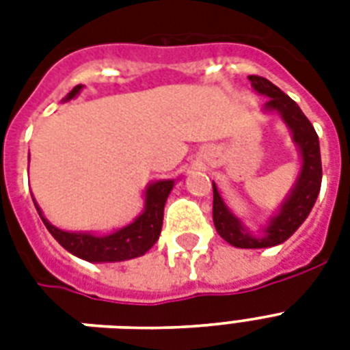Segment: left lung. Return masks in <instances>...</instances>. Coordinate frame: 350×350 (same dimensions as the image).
I'll return each instance as SVG.
<instances>
[{
	"instance_id": "1",
	"label": "left lung",
	"mask_w": 350,
	"mask_h": 350,
	"mask_svg": "<svg viewBox=\"0 0 350 350\" xmlns=\"http://www.w3.org/2000/svg\"><path fill=\"white\" fill-rule=\"evenodd\" d=\"M249 79L256 92L269 98L265 103V111L278 112L293 132V139L298 145L299 156H301V170H299L296 185L293 187L287 200L283 202L280 213L272 216L269 225L263 229V236H252L245 229L243 224L227 208L214 183L213 219L219 236L232 247L265 249V247L283 243L285 239L291 238L309 216L310 208L314 207L321 187L320 142H318L314 126L307 120L296 101L291 100L269 79L261 76H249Z\"/></svg>"
}]
</instances>
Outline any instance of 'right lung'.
Listing matches in <instances>:
<instances>
[{"label": "right lung", "mask_w": 350, "mask_h": 350, "mask_svg": "<svg viewBox=\"0 0 350 350\" xmlns=\"http://www.w3.org/2000/svg\"><path fill=\"white\" fill-rule=\"evenodd\" d=\"M81 89H83V85H76L68 92L65 101L76 98ZM172 187H174V180H159L150 183L145 191L143 213L131 225H126L116 232L107 234V236H96L90 232H67V230L57 229L43 216L38 203L34 202V205L49 232L70 254L78 256L81 260L94 261V263L123 261L143 256L158 241L161 225H163L165 202H167Z\"/></svg>", "instance_id": "add662e5"}]
</instances>
